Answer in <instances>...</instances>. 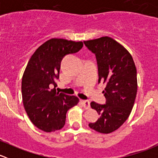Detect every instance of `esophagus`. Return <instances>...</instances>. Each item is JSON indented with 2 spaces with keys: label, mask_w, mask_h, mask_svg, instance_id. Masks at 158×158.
<instances>
[{
  "label": "esophagus",
  "mask_w": 158,
  "mask_h": 158,
  "mask_svg": "<svg viewBox=\"0 0 158 158\" xmlns=\"http://www.w3.org/2000/svg\"><path fill=\"white\" fill-rule=\"evenodd\" d=\"M81 103L85 109H88L90 108V102L87 100H81Z\"/></svg>",
  "instance_id": "34e87169"
}]
</instances>
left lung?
<instances>
[{"mask_svg": "<svg viewBox=\"0 0 158 158\" xmlns=\"http://www.w3.org/2000/svg\"><path fill=\"white\" fill-rule=\"evenodd\" d=\"M85 47L95 53L98 71V83L106 85L103 91L106 102H91L100 118L89 126L102 134L120 128L128 119L134 106L138 89L137 70L130 52L109 36L84 41Z\"/></svg>", "mask_w": 158, "mask_h": 158, "instance_id": "1", "label": "left lung"}]
</instances>
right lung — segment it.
Instances as JSON below:
<instances>
[{
    "instance_id": "1",
    "label": "right lung",
    "mask_w": 158,
    "mask_h": 158,
    "mask_svg": "<svg viewBox=\"0 0 158 158\" xmlns=\"http://www.w3.org/2000/svg\"><path fill=\"white\" fill-rule=\"evenodd\" d=\"M82 47L81 41L52 38L36 49L28 62L22 78L23 106L32 123L44 131L63 128L67 111L79 103L77 97L59 93L55 87L63 57Z\"/></svg>"
}]
</instances>
